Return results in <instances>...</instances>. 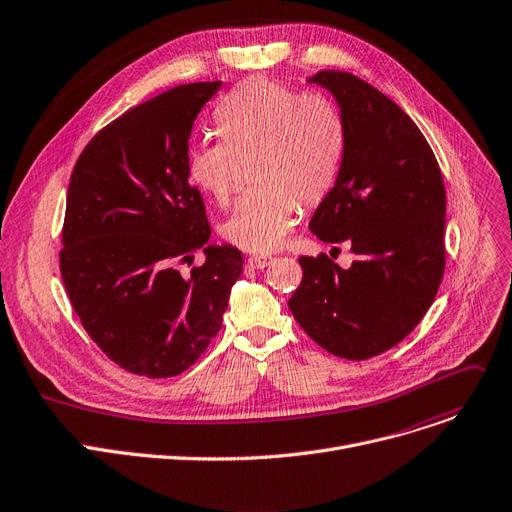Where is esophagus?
<instances>
[{
    "label": "esophagus",
    "instance_id": "obj_1",
    "mask_svg": "<svg viewBox=\"0 0 512 512\" xmlns=\"http://www.w3.org/2000/svg\"><path fill=\"white\" fill-rule=\"evenodd\" d=\"M271 261H274V257H271V255H251V257H249V265L255 267V269H263V267H267Z\"/></svg>",
    "mask_w": 512,
    "mask_h": 512
}]
</instances>
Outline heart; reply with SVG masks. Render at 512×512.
Masks as SVG:
<instances>
[{"label":"heart","mask_w":512,"mask_h":512,"mask_svg":"<svg viewBox=\"0 0 512 512\" xmlns=\"http://www.w3.org/2000/svg\"><path fill=\"white\" fill-rule=\"evenodd\" d=\"M220 140L191 144L187 175L226 203L238 160H253L259 185L238 199L222 226L228 241L249 253H271L286 241L298 200L321 199L335 183L344 156V125L319 94H296L274 80H251L228 92L214 111Z\"/></svg>","instance_id":"b5f03b06"}]
</instances>
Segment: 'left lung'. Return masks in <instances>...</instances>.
I'll use <instances>...</instances> for the list:
<instances>
[{
  "label": "left lung",
  "mask_w": 512,
  "mask_h": 512,
  "mask_svg": "<svg viewBox=\"0 0 512 512\" xmlns=\"http://www.w3.org/2000/svg\"><path fill=\"white\" fill-rule=\"evenodd\" d=\"M309 82L335 98L344 125L342 164L309 228L323 243H348L354 261L298 257L302 282L288 306L321 348L366 360L412 333L436 296L445 183L418 125L383 92L348 72Z\"/></svg>",
  "instance_id": "left-lung-1"
}]
</instances>
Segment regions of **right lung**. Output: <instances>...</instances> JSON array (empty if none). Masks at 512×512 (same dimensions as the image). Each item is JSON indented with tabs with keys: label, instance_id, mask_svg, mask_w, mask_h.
<instances>
[{
	"label": "right lung",
	"instance_id": "obj_1",
	"mask_svg": "<svg viewBox=\"0 0 512 512\" xmlns=\"http://www.w3.org/2000/svg\"><path fill=\"white\" fill-rule=\"evenodd\" d=\"M222 82L183 84L115 119L80 154L67 189L61 278L84 329L127 372L175 377L222 327L243 253L208 245L187 175L193 121ZM203 248L191 275L178 263Z\"/></svg>",
	"mask_w": 512,
	"mask_h": 512
}]
</instances>
